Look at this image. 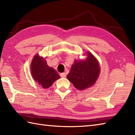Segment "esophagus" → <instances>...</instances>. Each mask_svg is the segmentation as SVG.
<instances>
[{
  "label": "esophagus",
  "instance_id": "obj_1",
  "mask_svg": "<svg viewBox=\"0 0 135 135\" xmlns=\"http://www.w3.org/2000/svg\"><path fill=\"white\" fill-rule=\"evenodd\" d=\"M60 76L62 77V78H64V77L66 76V74L65 73H61L60 74Z\"/></svg>",
  "mask_w": 135,
  "mask_h": 135
}]
</instances>
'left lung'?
Wrapping results in <instances>:
<instances>
[{"instance_id":"1","label":"left lung","mask_w":135,"mask_h":135,"mask_svg":"<svg viewBox=\"0 0 135 135\" xmlns=\"http://www.w3.org/2000/svg\"><path fill=\"white\" fill-rule=\"evenodd\" d=\"M99 73V65L97 60L90 52H88L85 60H75L67 77L74 86L81 90L91 86L98 78Z\"/></svg>"}]
</instances>
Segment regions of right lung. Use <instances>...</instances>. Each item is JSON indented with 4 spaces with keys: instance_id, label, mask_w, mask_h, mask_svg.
Here are the masks:
<instances>
[{
    "instance_id": "add662e5",
    "label": "right lung",
    "mask_w": 135,
    "mask_h": 135,
    "mask_svg": "<svg viewBox=\"0 0 135 135\" xmlns=\"http://www.w3.org/2000/svg\"><path fill=\"white\" fill-rule=\"evenodd\" d=\"M31 67L33 79L44 88L50 87L56 80L60 78L56 71L48 66L45 59L38 54L34 57Z\"/></svg>"
}]
</instances>
